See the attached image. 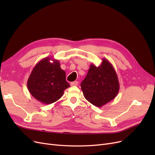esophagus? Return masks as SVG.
<instances>
[{"instance_id": "obj_1", "label": "esophagus", "mask_w": 155, "mask_h": 155, "mask_svg": "<svg viewBox=\"0 0 155 155\" xmlns=\"http://www.w3.org/2000/svg\"><path fill=\"white\" fill-rule=\"evenodd\" d=\"M78 85V81H74L70 83V85L71 86H77Z\"/></svg>"}]
</instances>
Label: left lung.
Listing matches in <instances>:
<instances>
[{
  "instance_id": "8db88e82",
  "label": "left lung",
  "mask_w": 155,
  "mask_h": 155,
  "mask_svg": "<svg viewBox=\"0 0 155 155\" xmlns=\"http://www.w3.org/2000/svg\"><path fill=\"white\" fill-rule=\"evenodd\" d=\"M81 88L85 99L96 107H101L114 99L119 92L120 84L112 64L102 59L99 67L91 64Z\"/></svg>"
}]
</instances>
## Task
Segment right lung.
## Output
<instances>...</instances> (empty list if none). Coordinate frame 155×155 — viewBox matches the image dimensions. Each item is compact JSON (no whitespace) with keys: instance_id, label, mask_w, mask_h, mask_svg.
I'll return each instance as SVG.
<instances>
[{"instance_id":"add662e5","label":"right lung","mask_w":155,"mask_h":155,"mask_svg":"<svg viewBox=\"0 0 155 155\" xmlns=\"http://www.w3.org/2000/svg\"><path fill=\"white\" fill-rule=\"evenodd\" d=\"M27 87L37 100L42 104H51L62 97L64 91L70 85L59 61L48 57L37 63L28 79Z\"/></svg>"}]
</instances>
